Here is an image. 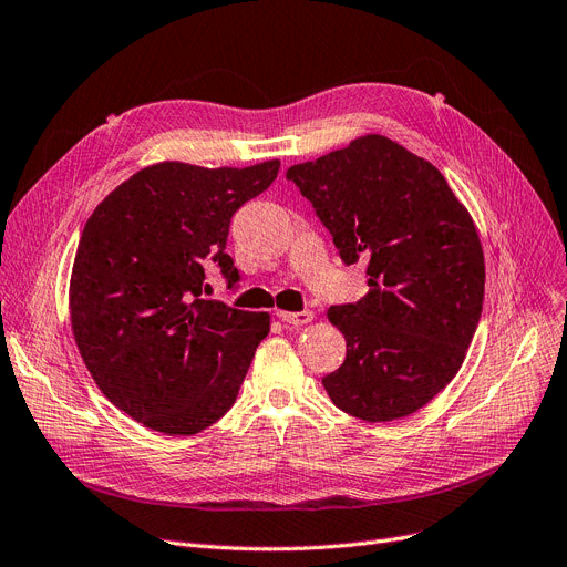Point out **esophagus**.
<instances>
[{"label": "esophagus", "mask_w": 567, "mask_h": 567, "mask_svg": "<svg viewBox=\"0 0 567 567\" xmlns=\"http://www.w3.org/2000/svg\"><path fill=\"white\" fill-rule=\"evenodd\" d=\"M277 316L281 318V322H286V326H307V322L313 318L311 311H279Z\"/></svg>", "instance_id": "34e87169"}]
</instances>
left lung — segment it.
Instances as JSON below:
<instances>
[{
    "label": "left lung",
    "mask_w": 567,
    "mask_h": 567,
    "mask_svg": "<svg viewBox=\"0 0 567 567\" xmlns=\"http://www.w3.org/2000/svg\"><path fill=\"white\" fill-rule=\"evenodd\" d=\"M346 265H367V295L328 311L343 364L322 379L337 409L364 422L406 417L460 371L484 300L471 214L429 161L385 136L290 166Z\"/></svg>",
    "instance_id": "obj_1"
}]
</instances>
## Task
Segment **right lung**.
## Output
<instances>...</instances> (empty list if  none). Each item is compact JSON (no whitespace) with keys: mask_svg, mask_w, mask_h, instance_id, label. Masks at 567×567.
I'll list each match as a JSON object with an SVG mask.
<instances>
[{"mask_svg":"<svg viewBox=\"0 0 567 567\" xmlns=\"http://www.w3.org/2000/svg\"><path fill=\"white\" fill-rule=\"evenodd\" d=\"M279 161L138 171L85 224L71 275V326L92 379L120 411L192 436L237 399L269 316L205 300L207 267L237 288L233 214L277 179Z\"/></svg>","mask_w":567,"mask_h":567,"instance_id":"right-lung-1","label":"right lung"}]
</instances>
